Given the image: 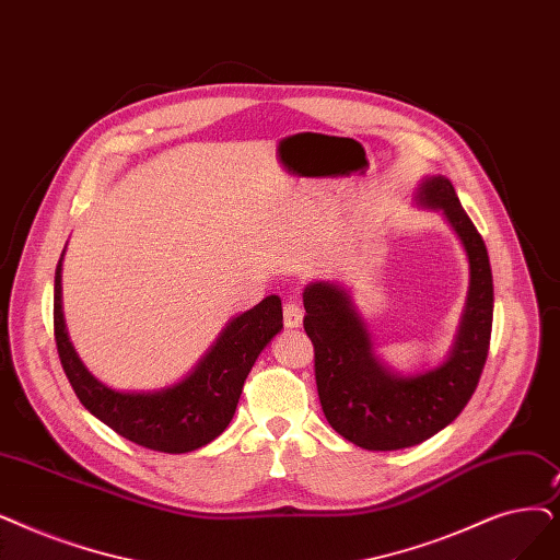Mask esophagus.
Instances as JSON below:
<instances>
[{"mask_svg": "<svg viewBox=\"0 0 560 560\" xmlns=\"http://www.w3.org/2000/svg\"><path fill=\"white\" fill-rule=\"evenodd\" d=\"M302 320H304L302 304L295 302V300L285 302V306H283V325L288 329H298V327H302Z\"/></svg>", "mask_w": 560, "mask_h": 560, "instance_id": "esophagus-1", "label": "esophagus"}]
</instances>
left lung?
I'll list each match as a JSON object with an SVG mask.
<instances>
[{"mask_svg":"<svg viewBox=\"0 0 560 560\" xmlns=\"http://www.w3.org/2000/svg\"><path fill=\"white\" fill-rule=\"evenodd\" d=\"M425 208L442 210L469 258V295L448 359L419 375L388 371L352 298L334 281L304 290V331L315 352V384L329 425L366 451L417 446L457 419L471 400L490 350L494 285L488 249L453 183L425 178L417 191Z\"/></svg>","mask_w":560,"mask_h":560,"instance_id":"left-lung-1","label":"left lung"}]
</instances>
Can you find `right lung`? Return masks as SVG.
Instances as JSON below:
<instances>
[{
  "label": "right lung",
  "instance_id": "obj_1",
  "mask_svg": "<svg viewBox=\"0 0 560 560\" xmlns=\"http://www.w3.org/2000/svg\"><path fill=\"white\" fill-rule=\"evenodd\" d=\"M61 258L55 272V340L80 402L120 436L160 453H189L220 436L254 361L283 327L281 300L270 295L240 313L183 382L160 392H116L89 373L70 343L61 311Z\"/></svg>",
  "mask_w": 560,
  "mask_h": 560
}]
</instances>
